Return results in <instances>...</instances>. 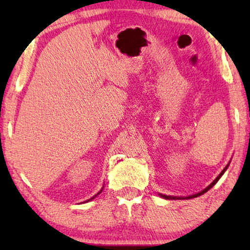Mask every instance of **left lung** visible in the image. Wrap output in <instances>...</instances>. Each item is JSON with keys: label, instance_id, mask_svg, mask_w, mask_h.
<instances>
[{"label": "left lung", "instance_id": "obj_1", "mask_svg": "<svg viewBox=\"0 0 250 250\" xmlns=\"http://www.w3.org/2000/svg\"><path fill=\"white\" fill-rule=\"evenodd\" d=\"M229 165H230V163H229V164H228V165L224 167V169H223V170H222V172L220 173V175H218V176L216 177V179H215V180L213 181V182H211V183L209 184V186H208V187L206 188V189H204L203 191H200V192H198V193H196V194H192V196H188V197H175V196H166V194L159 193V196H160V197H162V198H164V199H168V200H172V199H192V198H197V197H199V196H201V194L206 193L208 190H209V189H211V188H213V187L215 186V184H216V183H217V181L221 179V177H222V175H223V174L225 173V170H227V169H228V167H229Z\"/></svg>", "mask_w": 250, "mask_h": 250}]
</instances>
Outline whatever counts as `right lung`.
Listing matches in <instances>:
<instances>
[{
	"mask_svg": "<svg viewBox=\"0 0 250 250\" xmlns=\"http://www.w3.org/2000/svg\"><path fill=\"white\" fill-rule=\"evenodd\" d=\"M102 189H104V187H102ZM102 189H101L100 191H99V192H98L97 194H95V196H93V197H92V198H91V199H88V200H86V203H87V201H91L92 199H94V198H95V197H97V196H98V194H100V193L102 192Z\"/></svg>",
	"mask_w": 250,
	"mask_h": 250,
	"instance_id": "right-lung-1",
	"label": "right lung"
}]
</instances>
